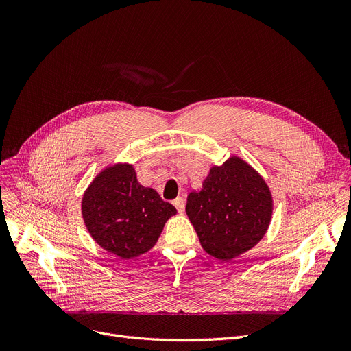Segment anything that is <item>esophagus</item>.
Here are the masks:
<instances>
[{
  "mask_svg": "<svg viewBox=\"0 0 351 351\" xmlns=\"http://www.w3.org/2000/svg\"><path fill=\"white\" fill-rule=\"evenodd\" d=\"M173 205H175V208L178 209V212H183L185 210V199L183 197H176L175 200H173Z\"/></svg>",
  "mask_w": 351,
  "mask_h": 351,
  "instance_id": "34e87169",
  "label": "esophagus"
}]
</instances>
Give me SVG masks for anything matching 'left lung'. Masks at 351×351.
Here are the masks:
<instances>
[{
  "instance_id": "obj_1",
  "label": "left lung",
  "mask_w": 351,
  "mask_h": 351,
  "mask_svg": "<svg viewBox=\"0 0 351 351\" xmlns=\"http://www.w3.org/2000/svg\"><path fill=\"white\" fill-rule=\"evenodd\" d=\"M186 215L202 247L230 261L265 236L271 217V196L265 180L247 163L230 158L215 166L204 189L188 196Z\"/></svg>"
}]
</instances>
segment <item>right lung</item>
<instances>
[{
    "label": "right lung",
    "instance_id": "1",
    "mask_svg": "<svg viewBox=\"0 0 351 351\" xmlns=\"http://www.w3.org/2000/svg\"><path fill=\"white\" fill-rule=\"evenodd\" d=\"M176 213L156 191L141 186L131 165H115L95 178L82 199L88 232L105 250L131 259L154 247Z\"/></svg>",
    "mask_w": 351,
    "mask_h": 351
}]
</instances>
